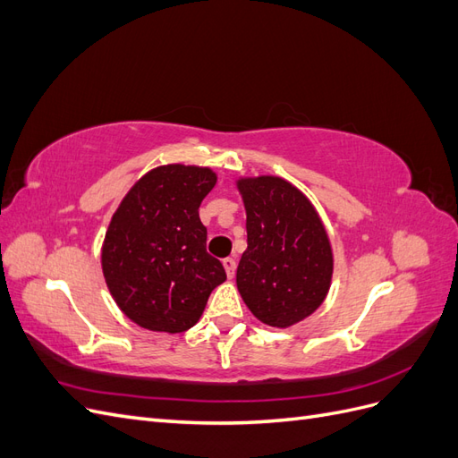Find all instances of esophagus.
Segmentation results:
<instances>
[{"instance_id": "34e87169", "label": "esophagus", "mask_w": 458, "mask_h": 458, "mask_svg": "<svg viewBox=\"0 0 458 458\" xmlns=\"http://www.w3.org/2000/svg\"><path fill=\"white\" fill-rule=\"evenodd\" d=\"M224 267H225V273L231 279V276H234V271H237V261H234L233 258H225L224 259Z\"/></svg>"}]
</instances>
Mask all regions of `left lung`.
<instances>
[{
	"label": "left lung",
	"instance_id": "8db88e82",
	"mask_svg": "<svg viewBox=\"0 0 458 458\" xmlns=\"http://www.w3.org/2000/svg\"><path fill=\"white\" fill-rule=\"evenodd\" d=\"M248 248L239 293L261 323L286 328L321 306L332 276L327 231L311 202L281 177L241 179Z\"/></svg>",
	"mask_w": 458,
	"mask_h": 458
}]
</instances>
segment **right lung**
Wrapping results in <instances>:
<instances>
[{
	"instance_id": "1",
	"label": "right lung",
	"mask_w": 458,
	"mask_h": 458,
	"mask_svg": "<svg viewBox=\"0 0 458 458\" xmlns=\"http://www.w3.org/2000/svg\"><path fill=\"white\" fill-rule=\"evenodd\" d=\"M216 174L170 164L148 172L122 200L103 244V273L118 308L157 332L195 325L212 290L227 279L206 252L199 208Z\"/></svg>"
}]
</instances>
